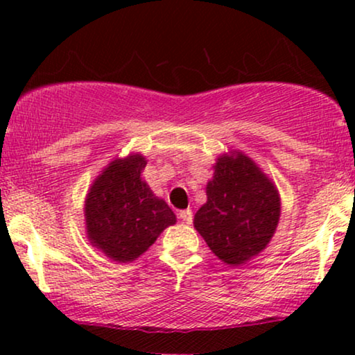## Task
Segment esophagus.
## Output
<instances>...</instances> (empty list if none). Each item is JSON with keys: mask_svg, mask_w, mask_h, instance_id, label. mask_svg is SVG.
<instances>
[{"mask_svg": "<svg viewBox=\"0 0 355 355\" xmlns=\"http://www.w3.org/2000/svg\"><path fill=\"white\" fill-rule=\"evenodd\" d=\"M178 218L181 220L182 223H187V225H191L192 220H193V215H192V210H181L178 213Z\"/></svg>", "mask_w": 355, "mask_h": 355, "instance_id": "obj_1", "label": "esophagus"}]
</instances>
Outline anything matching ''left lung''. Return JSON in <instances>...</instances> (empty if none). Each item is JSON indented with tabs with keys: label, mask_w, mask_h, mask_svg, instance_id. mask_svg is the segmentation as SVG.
I'll return each mask as SVG.
<instances>
[{
	"label": "left lung",
	"mask_w": 355,
	"mask_h": 355,
	"mask_svg": "<svg viewBox=\"0 0 355 355\" xmlns=\"http://www.w3.org/2000/svg\"><path fill=\"white\" fill-rule=\"evenodd\" d=\"M207 184V203L193 227L218 259L239 266L268 245L278 226L281 200L271 179L242 152L221 155Z\"/></svg>",
	"instance_id": "left-lung-1"
}]
</instances>
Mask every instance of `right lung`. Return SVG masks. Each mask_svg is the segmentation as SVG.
Here are the masks:
<instances>
[{
    "label": "right lung",
    "mask_w": 355,
    "mask_h": 355,
    "mask_svg": "<svg viewBox=\"0 0 355 355\" xmlns=\"http://www.w3.org/2000/svg\"><path fill=\"white\" fill-rule=\"evenodd\" d=\"M147 159L140 153L116 158L92 184L85 198L90 244L114 261H134L176 223L168 203L142 181Z\"/></svg>",
    "instance_id": "add662e5"
}]
</instances>
